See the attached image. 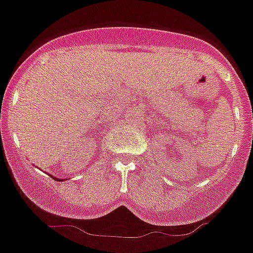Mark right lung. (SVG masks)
I'll use <instances>...</instances> for the list:
<instances>
[{
	"mask_svg": "<svg viewBox=\"0 0 253 253\" xmlns=\"http://www.w3.org/2000/svg\"><path fill=\"white\" fill-rule=\"evenodd\" d=\"M55 180H57V178H55Z\"/></svg>",
	"mask_w": 253,
	"mask_h": 253,
	"instance_id": "obj_1",
	"label": "right lung"
}]
</instances>
